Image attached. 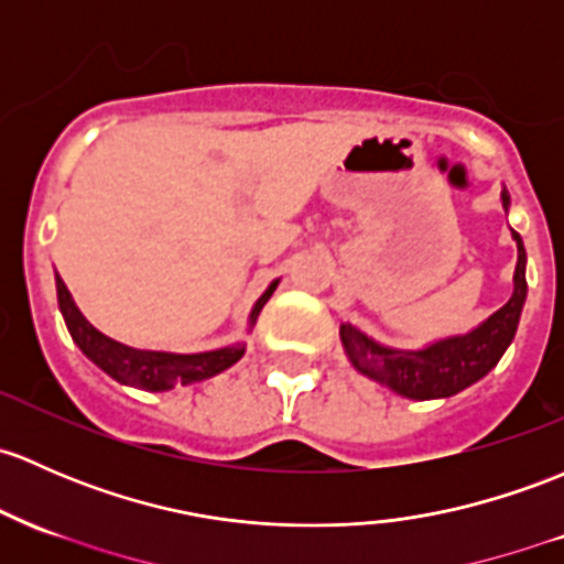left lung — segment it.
I'll return each mask as SVG.
<instances>
[{"mask_svg": "<svg viewBox=\"0 0 564 564\" xmlns=\"http://www.w3.org/2000/svg\"><path fill=\"white\" fill-rule=\"evenodd\" d=\"M511 197L502 192V207L508 210ZM519 248L517 272H513V294L506 305L467 335L446 337L419 351H397L381 343L361 335L351 324H340V340L348 359L361 376L383 383L391 391L411 400H437L452 397L456 391L467 389L470 383L481 381L486 372L500 361L506 348L517 335L521 307L527 300V251L519 232H513Z\"/></svg>", "mask_w": 564, "mask_h": 564, "instance_id": "8db88e82", "label": "left lung"}]
</instances>
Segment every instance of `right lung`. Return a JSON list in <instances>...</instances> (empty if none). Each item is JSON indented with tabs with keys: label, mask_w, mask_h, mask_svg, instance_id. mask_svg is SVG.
<instances>
[{
	"label": "right lung",
	"mask_w": 564,
	"mask_h": 564,
	"mask_svg": "<svg viewBox=\"0 0 564 564\" xmlns=\"http://www.w3.org/2000/svg\"><path fill=\"white\" fill-rule=\"evenodd\" d=\"M278 281L267 286V292L253 305L248 327L257 324V316L262 313L264 302L272 297ZM56 292H58V311H62L64 322H67L69 335L78 343V348L97 367H102L110 378L127 387L145 389V391H167L173 387H188V383L205 381V378L218 376L221 370L232 367L237 359L246 354L242 343L235 346L216 348V351L203 354H170V351H142V348L123 346V343L112 340V337L102 335L86 322V316L75 305L73 294L64 286L62 278L56 275Z\"/></svg>",
	"instance_id": "right-lung-1"
}]
</instances>
